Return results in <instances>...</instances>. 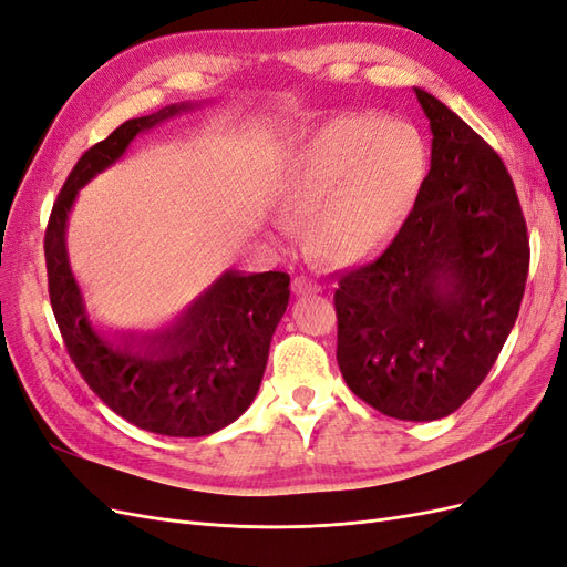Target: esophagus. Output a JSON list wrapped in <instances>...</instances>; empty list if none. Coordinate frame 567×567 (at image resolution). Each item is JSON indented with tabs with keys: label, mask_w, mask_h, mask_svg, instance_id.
Segmentation results:
<instances>
[{
	"label": "esophagus",
	"mask_w": 567,
	"mask_h": 567,
	"mask_svg": "<svg viewBox=\"0 0 567 567\" xmlns=\"http://www.w3.org/2000/svg\"><path fill=\"white\" fill-rule=\"evenodd\" d=\"M319 290H321V286L312 279H307V277H296L293 279V293L296 296H315V293H319Z\"/></svg>",
	"instance_id": "34e87169"
}]
</instances>
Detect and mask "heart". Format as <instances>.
<instances>
[{
    "label": "heart",
    "mask_w": 567,
    "mask_h": 567,
    "mask_svg": "<svg viewBox=\"0 0 567 567\" xmlns=\"http://www.w3.org/2000/svg\"><path fill=\"white\" fill-rule=\"evenodd\" d=\"M427 169L423 134L402 117H326L288 153L277 182L279 208L305 221L310 250L354 262L398 234Z\"/></svg>",
    "instance_id": "heart-1"
}]
</instances>
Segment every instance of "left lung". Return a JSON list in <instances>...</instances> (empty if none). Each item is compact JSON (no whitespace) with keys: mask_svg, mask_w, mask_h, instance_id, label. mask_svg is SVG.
<instances>
[{"mask_svg":"<svg viewBox=\"0 0 567 567\" xmlns=\"http://www.w3.org/2000/svg\"><path fill=\"white\" fill-rule=\"evenodd\" d=\"M431 169L373 262L336 288L338 367L359 400L400 421L450 416L485 381L518 319L529 241L494 148L425 90Z\"/></svg>","mask_w":567,"mask_h":567,"instance_id":"obj_1","label":"left lung"}]
</instances>
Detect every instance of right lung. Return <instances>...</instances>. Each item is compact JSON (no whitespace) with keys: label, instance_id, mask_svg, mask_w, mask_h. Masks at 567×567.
Here are the masks:
<instances>
[{"label":"right lung","instance_id":"add662e5","mask_svg":"<svg viewBox=\"0 0 567 567\" xmlns=\"http://www.w3.org/2000/svg\"><path fill=\"white\" fill-rule=\"evenodd\" d=\"M192 109V101H184L132 117L84 151L51 208L44 234L51 310L82 379L117 416L167 437L217 433L252 404L274 329L288 307L290 277L229 269L175 323L106 336L94 329L84 310L68 262L65 229L84 184L123 158L142 132Z\"/></svg>","mask_w":567,"mask_h":567}]
</instances>
